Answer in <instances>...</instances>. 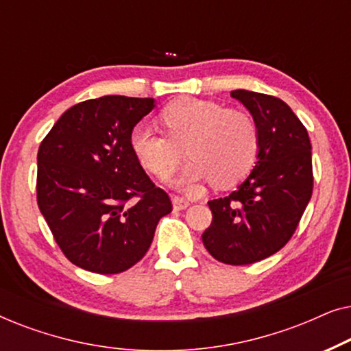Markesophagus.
Wrapping results in <instances>:
<instances>
[{"mask_svg": "<svg viewBox=\"0 0 351 351\" xmlns=\"http://www.w3.org/2000/svg\"><path fill=\"white\" fill-rule=\"evenodd\" d=\"M172 204H174L176 210H184L190 206L189 201H186L185 198H182V196H177V195L172 196Z\"/></svg>", "mask_w": 351, "mask_h": 351, "instance_id": "1", "label": "esophagus"}]
</instances>
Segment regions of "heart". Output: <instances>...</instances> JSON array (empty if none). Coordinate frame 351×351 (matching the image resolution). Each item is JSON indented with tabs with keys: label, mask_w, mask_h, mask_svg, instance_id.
<instances>
[{
	"label": "heart",
	"mask_w": 351,
	"mask_h": 351,
	"mask_svg": "<svg viewBox=\"0 0 351 351\" xmlns=\"http://www.w3.org/2000/svg\"><path fill=\"white\" fill-rule=\"evenodd\" d=\"M160 119L166 134L141 123L131 131L129 143L141 165L160 177L176 169L184 145L189 161L169 180L179 189L206 179L219 189L234 185L249 174L257 160L258 128L241 110L182 97L162 108Z\"/></svg>",
	"instance_id": "b5f03b06"
}]
</instances>
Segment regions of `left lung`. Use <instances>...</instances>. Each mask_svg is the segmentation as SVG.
I'll return each mask as SVG.
<instances>
[{"label": "left lung", "mask_w": 351, "mask_h": 351, "mask_svg": "<svg viewBox=\"0 0 351 351\" xmlns=\"http://www.w3.org/2000/svg\"><path fill=\"white\" fill-rule=\"evenodd\" d=\"M230 95L257 124V162L237 190L209 201L213 223L203 243L219 262L249 265L273 256L294 234L313 191L311 143L281 99L246 89Z\"/></svg>", "instance_id": "8db88e82"}]
</instances>
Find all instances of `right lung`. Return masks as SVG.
Listing matches in <instances>:
<instances>
[{
    "instance_id": "add662e5",
    "label": "right lung",
    "mask_w": 351,
    "mask_h": 351,
    "mask_svg": "<svg viewBox=\"0 0 351 351\" xmlns=\"http://www.w3.org/2000/svg\"><path fill=\"white\" fill-rule=\"evenodd\" d=\"M155 99L104 95L66 110L38 150L36 199L56 243L100 275L141 261L172 204L134 155V126Z\"/></svg>"
}]
</instances>
